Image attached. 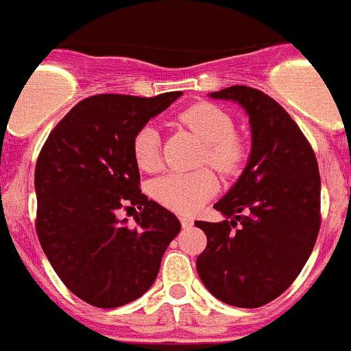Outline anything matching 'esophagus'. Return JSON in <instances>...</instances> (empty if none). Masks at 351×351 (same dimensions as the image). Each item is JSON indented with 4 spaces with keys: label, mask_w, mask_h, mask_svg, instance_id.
<instances>
[{
    "label": "esophagus",
    "mask_w": 351,
    "mask_h": 351,
    "mask_svg": "<svg viewBox=\"0 0 351 351\" xmlns=\"http://www.w3.org/2000/svg\"><path fill=\"white\" fill-rule=\"evenodd\" d=\"M179 219H181V224H183V228H190V226H192V224H193V219H192V217H190V215H181Z\"/></svg>",
    "instance_id": "esophagus-1"
}]
</instances>
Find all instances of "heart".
I'll return each instance as SVG.
<instances>
[{
	"instance_id": "1",
	"label": "heart",
	"mask_w": 351,
	"mask_h": 351,
	"mask_svg": "<svg viewBox=\"0 0 351 351\" xmlns=\"http://www.w3.org/2000/svg\"><path fill=\"white\" fill-rule=\"evenodd\" d=\"M179 119L204 143L203 161L210 162L224 176L241 170L246 159V143L234 132V119L214 103H195L181 112ZM161 139L152 125L137 130L132 141L134 161L143 172H156L161 165ZM154 197L168 208L192 214L217 190V181L210 170L173 172L154 183Z\"/></svg>"
}]
</instances>
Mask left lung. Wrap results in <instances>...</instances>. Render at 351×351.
I'll return each instance as SVG.
<instances>
[{"instance_id": "obj_1", "label": "left lung", "mask_w": 351, "mask_h": 351, "mask_svg": "<svg viewBox=\"0 0 351 351\" xmlns=\"http://www.w3.org/2000/svg\"><path fill=\"white\" fill-rule=\"evenodd\" d=\"M210 97L245 108L252 152L237 183L214 204L224 221H195L208 241L197 274L219 301L259 308L295 281L317 241L319 165L301 128L265 92L235 85Z\"/></svg>"}]
</instances>
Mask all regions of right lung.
Wrapping results in <instances>:
<instances>
[{"mask_svg":"<svg viewBox=\"0 0 351 351\" xmlns=\"http://www.w3.org/2000/svg\"><path fill=\"white\" fill-rule=\"evenodd\" d=\"M181 92L156 97L99 94L80 101L45 141L36 162V232L74 295L97 308L136 301L152 287L181 223L139 190L132 141ZM142 210L138 226L117 210Z\"/></svg>","mask_w":351,"mask_h":351,"instance_id":"obj_1","label":"right lung"}]
</instances>
